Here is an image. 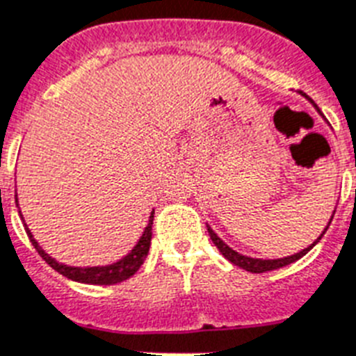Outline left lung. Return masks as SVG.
<instances>
[{"label":"left lung","mask_w":356,"mask_h":356,"mask_svg":"<svg viewBox=\"0 0 356 356\" xmlns=\"http://www.w3.org/2000/svg\"><path fill=\"white\" fill-rule=\"evenodd\" d=\"M315 107H316V105H315ZM316 108H318V107H316ZM330 224H331V222H330ZM330 224H327V227H330ZM327 227H325V231H327ZM207 231H209V236H211V240H213V242H214V245H216V248L220 249V252H222V254H224V257L227 258L229 262H233L234 266L242 267V269H245V271H249V273L275 271V269H280V267L289 266V264L296 262V260H300V258L304 257V254H307V251H309V249L313 248L315 243H318V240L322 236H324V233H325V231H324V233L320 234V238H318V240H316L315 243H313V245H309V248L304 249V251L296 252V254H291V257H287V258H278V260H260V258L243 257V254H240V252L233 251V249L229 248L227 243H224V242H222V240H220L218 236H216V233H214L213 229L207 227Z\"/></svg>","instance_id":"left-lung-1"}]
</instances>
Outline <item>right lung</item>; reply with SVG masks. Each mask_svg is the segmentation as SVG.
<instances>
[{
  "instance_id": "1",
  "label": "right lung",
  "mask_w": 356,
  "mask_h": 356,
  "mask_svg": "<svg viewBox=\"0 0 356 356\" xmlns=\"http://www.w3.org/2000/svg\"><path fill=\"white\" fill-rule=\"evenodd\" d=\"M152 218H154V213L151 214V220H149V225L143 231L142 238H140V242L134 245L131 252H129L127 257L122 258L120 262L113 264V266H104V267H69L63 266V264H58L56 260H52L47 252H43V249L38 245V242L32 238L31 231L26 229V234L31 238L32 245L38 251L43 260H45L49 266L58 271L63 277L70 278V280L74 282H81V284H94V286H111V284H118V282L127 280L131 278L134 273L142 267L143 260H145L147 252H149V248H151V238H152Z\"/></svg>"
}]
</instances>
